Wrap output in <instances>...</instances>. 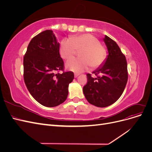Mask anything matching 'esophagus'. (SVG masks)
I'll return each instance as SVG.
<instances>
[{
	"label": "esophagus",
	"instance_id": "1",
	"mask_svg": "<svg viewBox=\"0 0 152 152\" xmlns=\"http://www.w3.org/2000/svg\"><path fill=\"white\" fill-rule=\"evenodd\" d=\"M80 74H79V73H74V77H75V78H77L78 76H79Z\"/></svg>",
	"mask_w": 152,
	"mask_h": 152
}]
</instances>
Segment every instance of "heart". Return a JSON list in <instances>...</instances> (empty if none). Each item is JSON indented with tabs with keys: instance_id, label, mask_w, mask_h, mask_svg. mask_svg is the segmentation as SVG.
Wrapping results in <instances>:
<instances>
[{
	"instance_id": "obj_1",
	"label": "heart",
	"mask_w": 152,
	"mask_h": 152,
	"mask_svg": "<svg viewBox=\"0 0 152 152\" xmlns=\"http://www.w3.org/2000/svg\"><path fill=\"white\" fill-rule=\"evenodd\" d=\"M77 51H80L79 55L80 58L71 59L66 63L68 70L77 73L87 70L90 66L93 69L100 67L107 57V50L99 39L89 34L61 40L59 54L63 59L67 60L72 58Z\"/></svg>"
}]
</instances>
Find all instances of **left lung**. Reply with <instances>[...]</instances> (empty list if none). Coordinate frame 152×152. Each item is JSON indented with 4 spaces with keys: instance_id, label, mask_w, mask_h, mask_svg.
Segmentation results:
<instances>
[{
    "instance_id": "obj_1",
    "label": "left lung",
    "mask_w": 152,
    "mask_h": 152,
    "mask_svg": "<svg viewBox=\"0 0 152 152\" xmlns=\"http://www.w3.org/2000/svg\"><path fill=\"white\" fill-rule=\"evenodd\" d=\"M108 55L103 66L93 72V78L87 73V82L83 93L89 103L98 107H107L121 97L127 79V65L126 56L117 44L109 37L103 39Z\"/></svg>"
}]
</instances>
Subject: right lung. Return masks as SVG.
<instances>
[{"label":"right lung","mask_w":152,"mask_h":152,"mask_svg":"<svg viewBox=\"0 0 152 152\" xmlns=\"http://www.w3.org/2000/svg\"><path fill=\"white\" fill-rule=\"evenodd\" d=\"M59 44L52 30H47L31 40L23 58V77L33 98L43 106L54 107L68 94V85L74 79L72 72H64ZM61 70L62 74L57 72Z\"/></svg>","instance_id":"1"}]
</instances>
